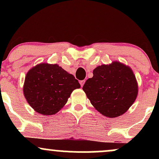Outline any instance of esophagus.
<instances>
[{
  "label": "esophagus",
  "mask_w": 159,
  "mask_h": 159,
  "mask_svg": "<svg viewBox=\"0 0 159 159\" xmlns=\"http://www.w3.org/2000/svg\"><path fill=\"white\" fill-rule=\"evenodd\" d=\"M84 83H85V80H83V81H80V84H81V87H83L84 84Z\"/></svg>",
  "instance_id": "esophagus-1"
}]
</instances>
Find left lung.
Returning a JSON list of instances; mask_svg holds the SVG:
<instances>
[{"instance_id":"obj_1","label":"left lung","mask_w":159,"mask_h":159,"mask_svg":"<svg viewBox=\"0 0 159 159\" xmlns=\"http://www.w3.org/2000/svg\"><path fill=\"white\" fill-rule=\"evenodd\" d=\"M83 86L87 97L100 114L121 116L135 101L138 85L132 69L119 61L98 66Z\"/></svg>"}]
</instances>
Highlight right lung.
Instances as JSON below:
<instances>
[{
  "instance_id": "obj_1",
  "label": "right lung",
  "mask_w": 159,
  "mask_h": 159,
  "mask_svg": "<svg viewBox=\"0 0 159 159\" xmlns=\"http://www.w3.org/2000/svg\"><path fill=\"white\" fill-rule=\"evenodd\" d=\"M80 87L73 75L59 65L41 63L27 72L23 93L34 111L43 115H53L66 104L72 91Z\"/></svg>"
}]
</instances>
